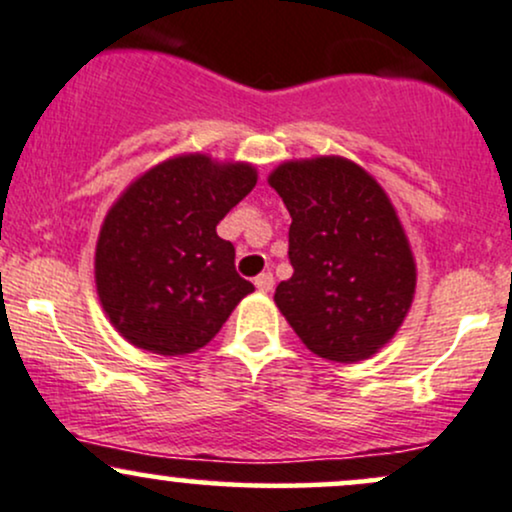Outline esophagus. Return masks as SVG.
Segmentation results:
<instances>
[{
	"instance_id": "1",
	"label": "esophagus",
	"mask_w": 512,
	"mask_h": 512,
	"mask_svg": "<svg viewBox=\"0 0 512 512\" xmlns=\"http://www.w3.org/2000/svg\"><path fill=\"white\" fill-rule=\"evenodd\" d=\"M255 286H257V291H272L274 277L269 272H262L260 277H255Z\"/></svg>"
}]
</instances>
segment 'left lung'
I'll list each match as a JSON object with an SVG mask.
<instances>
[{"mask_svg":"<svg viewBox=\"0 0 512 512\" xmlns=\"http://www.w3.org/2000/svg\"><path fill=\"white\" fill-rule=\"evenodd\" d=\"M289 209V262L274 303L303 345L330 362L376 355L415 294L406 230L376 179L345 157L284 162L267 179Z\"/></svg>","mask_w":512,"mask_h":512,"instance_id":"left-lung-1","label":"left lung"}]
</instances>
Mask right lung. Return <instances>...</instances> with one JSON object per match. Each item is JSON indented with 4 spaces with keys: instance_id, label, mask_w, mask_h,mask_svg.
<instances>
[{
    "instance_id": "obj_1",
    "label": "right lung",
    "mask_w": 512,
    "mask_h": 512,
    "mask_svg": "<svg viewBox=\"0 0 512 512\" xmlns=\"http://www.w3.org/2000/svg\"><path fill=\"white\" fill-rule=\"evenodd\" d=\"M257 184L247 162L179 155L140 174L99 230L94 279L111 325L140 350L189 355L250 291L216 226Z\"/></svg>"
}]
</instances>
